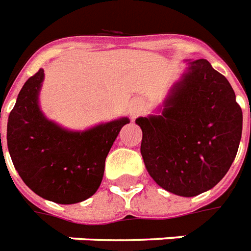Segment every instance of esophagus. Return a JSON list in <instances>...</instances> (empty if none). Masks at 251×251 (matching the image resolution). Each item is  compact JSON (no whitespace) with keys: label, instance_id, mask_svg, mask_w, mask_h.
<instances>
[{"label":"esophagus","instance_id":"esophagus-1","mask_svg":"<svg viewBox=\"0 0 251 251\" xmlns=\"http://www.w3.org/2000/svg\"><path fill=\"white\" fill-rule=\"evenodd\" d=\"M143 101L142 100H134L131 102V106H130V114H131V117H135V116H138L139 113L143 110Z\"/></svg>","mask_w":251,"mask_h":251}]
</instances>
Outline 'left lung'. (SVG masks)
Returning a JSON list of instances; mask_svg holds the SVG:
<instances>
[{"instance_id":"1","label":"left lung","mask_w":251,"mask_h":251,"mask_svg":"<svg viewBox=\"0 0 251 251\" xmlns=\"http://www.w3.org/2000/svg\"><path fill=\"white\" fill-rule=\"evenodd\" d=\"M141 154L150 176L171 194L196 196L232 166L242 134V110L226 77L205 59L189 63L162 116L141 117Z\"/></svg>"}]
</instances>
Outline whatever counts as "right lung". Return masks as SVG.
Returning <instances> with one entry per match:
<instances>
[{
    "instance_id": "obj_1",
    "label": "right lung",
    "mask_w": 251,
    "mask_h": 251,
    "mask_svg": "<svg viewBox=\"0 0 251 251\" xmlns=\"http://www.w3.org/2000/svg\"><path fill=\"white\" fill-rule=\"evenodd\" d=\"M43 76L41 68L19 92L7 121V147L28 188L50 201L75 204L99 189L106 155L129 120H116L83 133L59 127L38 106Z\"/></svg>"
}]
</instances>
